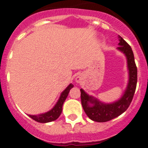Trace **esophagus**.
<instances>
[{"instance_id": "esophagus-1", "label": "esophagus", "mask_w": 148, "mask_h": 148, "mask_svg": "<svg viewBox=\"0 0 148 148\" xmlns=\"http://www.w3.org/2000/svg\"><path fill=\"white\" fill-rule=\"evenodd\" d=\"M77 82L79 81V78H77Z\"/></svg>"}]
</instances>
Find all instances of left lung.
Masks as SVG:
<instances>
[{"label":"left lung","instance_id":"left-lung-1","mask_svg":"<svg viewBox=\"0 0 148 148\" xmlns=\"http://www.w3.org/2000/svg\"><path fill=\"white\" fill-rule=\"evenodd\" d=\"M119 38L120 42L119 43V47H118V49L124 53L127 59L130 74L127 88L124 92V95L119 101L110 104L103 103L92 96L88 95L81 88L80 97L82 106L87 116L94 121L106 122L121 115L127 110L130 105L136 92L137 84V67L135 62L133 52L129 44L121 36H119ZM89 103H92V106H90Z\"/></svg>","mask_w":148,"mask_h":148}]
</instances>
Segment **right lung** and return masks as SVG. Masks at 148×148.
<instances>
[{"instance_id": "obj_1", "label": "right lung", "mask_w": 148, "mask_h": 148, "mask_svg": "<svg viewBox=\"0 0 148 148\" xmlns=\"http://www.w3.org/2000/svg\"><path fill=\"white\" fill-rule=\"evenodd\" d=\"M74 87V85L70 84L69 86L67 87L63 92H62L61 95H60V99H59L58 102L56 103V104L55 106L53 108L51 111L47 112L44 114H41L39 115H29V116L33 119L34 121L39 123H47V122H51L53 121H55L58 119L60 117V114L62 113V105L63 103L65 102V99H66L67 96L69 95V91L71 88Z\"/></svg>"}]
</instances>
